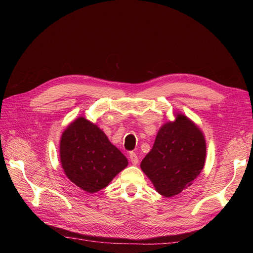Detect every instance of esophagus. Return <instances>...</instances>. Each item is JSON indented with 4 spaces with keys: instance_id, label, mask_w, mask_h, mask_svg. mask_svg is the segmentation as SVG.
Listing matches in <instances>:
<instances>
[{
    "instance_id": "1",
    "label": "esophagus",
    "mask_w": 253,
    "mask_h": 253,
    "mask_svg": "<svg viewBox=\"0 0 253 253\" xmlns=\"http://www.w3.org/2000/svg\"><path fill=\"white\" fill-rule=\"evenodd\" d=\"M129 158H130L131 163L133 164V165H136L138 163V157H137V155L135 153H133V152L130 153L129 154Z\"/></svg>"
}]
</instances>
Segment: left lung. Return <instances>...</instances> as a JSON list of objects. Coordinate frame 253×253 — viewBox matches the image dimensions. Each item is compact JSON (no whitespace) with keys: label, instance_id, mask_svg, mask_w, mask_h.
<instances>
[{"label":"left lung","instance_id":"left-lung-1","mask_svg":"<svg viewBox=\"0 0 253 253\" xmlns=\"http://www.w3.org/2000/svg\"><path fill=\"white\" fill-rule=\"evenodd\" d=\"M206 159L204 133L190 118L174 113L159 129L150 153L140 163L156 191L170 198L192 185Z\"/></svg>","mask_w":253,"mask_h":253}]
</instances>
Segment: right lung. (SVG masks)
I'll use <instances>...</instances> for the list:
<instances>
[{"label":"right lung","instance_id":"1","mask_svg":"<svg viewBox=\"0 0 253 253\" xmlns=\"http://www.w3.org/2000/svg\"><path fill=\"white\" fill-rule=\"evenodd\" d=\"M59 157L64 174L89 194L108 187L128 165L127 158L104 132L84 117L77 118L62 132Z\"/></svg>","mask_w":253,"mask_h":253}]
</instances>
